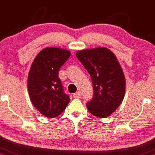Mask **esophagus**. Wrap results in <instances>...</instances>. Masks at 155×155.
<instances>
[{
  "instance_id": "34e87169",
  "label": "esophagus",
  "mask_w": 155,
  "mask_h": 155,
  "mask_svg": "<svg viewBox=\"0 0 155 155\" xmlns=\"http://www.w3.org/2000/svg\"><path fill=\"white\" fill-rule=\"evenodd\" d=\"M73 97L74 98H80L81 97V94L80 92H76L73 94Z\"/></svg>"
}]
</instances>
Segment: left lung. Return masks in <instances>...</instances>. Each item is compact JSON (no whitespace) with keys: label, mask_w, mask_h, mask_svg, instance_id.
I'll return each mask as SVG.
<instances>
[{"label":"left lung","mask_w":155,"mask_h":155,"mask_svg":"<svg viewBox=\"0 0 155 155\" xmlns=\"http://www.w3.org/2000/svg\"><path fill=\"white\" fill-rule=\"evenodd\" d=\"M76 56L90 74L94 87L87 109L96 117L110 116L123 102L125 90V76L116 56L105 48L80 50Z\"/></svg>","instance_id":"obj_1"}]
</instances>
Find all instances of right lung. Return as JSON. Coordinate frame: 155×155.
Returning a JSON list of instances; mask_svg holds the SVG:
<instances>
[{
	"label": "right lung",
	"mask_w": 155,
	"mask_h": 155,
	"mask_svg": "<svg viewBox=\"0 0 155 155\" xmlns=\"http://www.w3.org/2000/svg\"><path fill=\"white\" fill-rule=\"evenodd\" d=\"M71 53L63 49L48 48L37 55L28 76V91L35 108L48 118L61 114L70 102L58 77L60 68Z\"/></svg>",
	"instance_id": "add662e5"
}]
</instances>
